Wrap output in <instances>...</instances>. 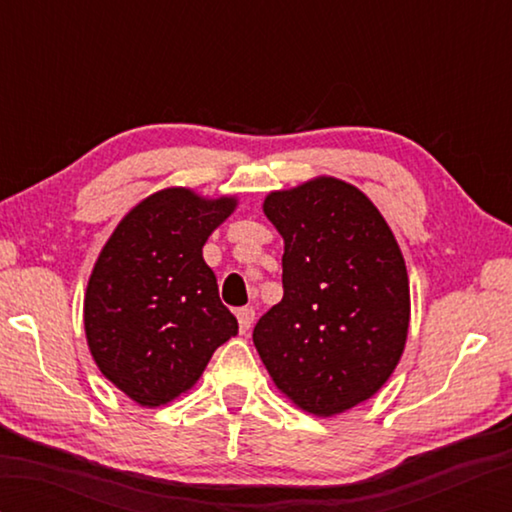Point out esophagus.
Here are the masks:
<instances>
[{
  "instance_id": "1",
  "label": "esophagus",
  "mask_w": 512,
  "mask_h": 512,
  "mask_svg": "<svg viewBox=\"0 0 512 512\" xmlns=\"http://www.w3.org/2000/svg\"><path fill=\"white\" fill-rule=\"evenodd\" d=\"M255 321V310L253 308H239L237 310V323H239V332L246 334L250 330V325Z\"/></svg>"
}]
</instances>
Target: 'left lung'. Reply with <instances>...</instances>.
Listing matches in <instances>:
<instances>
[{"label": "left lung", "instance_id": "8db88e82", "mask_svg": "<svg viewBox=\"0 0 512 512\" xmlns=\"http://www.w3.org/2000/svg\"><path fill=\"white\" fill-rule=\"evenodd\" d=\"M284 237V299L253 330L277 389L319 418L387 383L409 330V277L385 217L354 184L319 176L266 195Z\"/></svg>", "mask_w": 512, "mask_h": 512}]
</instances>
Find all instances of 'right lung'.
<instances>
[{"label": "right lung", "instance_id": "1", "mask_svg": "<svg viewBox=\"0 0 512 512\" xmlns=\"http://www.w3.org/2000/svg\"><path fill=\"white\" fill-rule=\"evenodd\" d=\"M237 198L191 189L151 193L129 211L92 268L85 336L101 374L140 407H160L198 383L237 334L202 246Z\"/></svg>", "mask_w": 512, "mask_h": 512}]
</instances>
